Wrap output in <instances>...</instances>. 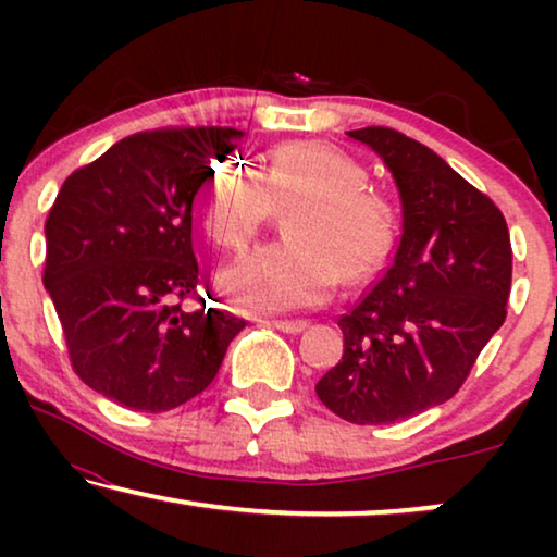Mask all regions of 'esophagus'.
<instances>
[{"label": "esophagus", "mask_w": 557, "mask_h": 557, "mask_svg": "<svg viewBox=\"0 0 557 557\" xmlns=\"http://www.w3.org/2000/svg\"><path fill=\"white\" fill-rule=\"evenodd\" d=\"M271 324L286 334H299L301 330H307V322H304V319H276V322Z\"/></svg>", "instance_id": "esophagus-1"}]
</instances>
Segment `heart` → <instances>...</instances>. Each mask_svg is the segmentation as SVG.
Instances as JSON below:
<instances>
[{"label": "heart", "instance_id": "heart-1", "mask_svg": "<svg viewBox=\"0 0 557 557\" xmlns=\"http://www.w3.org/2000/svg\"><path fill=\"white\" fill-rule=\"evenodd\" d=\"M368 185V172L352 157L309 139L278 144L261 170L238 157L212 166L202 225L220 248H248L289 205L286 238L223 273L227 299L250 311L309 307L332 292L337 276L360 284L383 269L395 246V215Z\"/></svg>", "mask_w": 557, "mask_h": 557}]
</instances>
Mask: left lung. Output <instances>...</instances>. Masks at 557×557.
<instances>
[{"mask_svg": "<svg viewBox=\"0 0 557 557\" xmlns=\"http://www.w3.org/2000/svg\"><path fill=\"white\" fill-rule=\"evenodd\" d=\"M349 136L393 172L403 233L387 271L337 319L345 352L317 395L349 423L385 425L459 393L505 324L512 246L497 205L436 151L387 126Z\"/></svg>", "mask_w": 557, "mask_h": 557, "instance_id": "8db88e82", "label": "left lung"}]
</instances>
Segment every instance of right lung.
<instances>
[{
	"instance_id": "add662e5",
	"label": "right lung",
	"mask_w": 557,
	"mask_h": 557,
	"mask_svg": "<svg viewBox=\"0 0 557 557\" xmlns=\"http://www.w3.org/2000/svg\"><path fill=\"white\" fill-rule=\"evenodd\" d=\"M238 136L227 126L132 134L78 166L52 202L42 284L75 375L119 406L162 413L200 395L246 326L205 309L193 253V200ZM187 298L201 307L185 310Z\"/></svg>"
}]
</instances>
